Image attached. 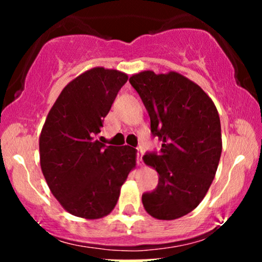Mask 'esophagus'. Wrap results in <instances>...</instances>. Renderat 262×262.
Listing matches in <instances>:
<instances>
[{
	"instance_id": "1",
	"label": "esophagus",
	"mask_w": 262,
	"mask_h": 262,
	"mask_svg": "<svg viewBox=\"0 0 262 262\" xmlns=\"http://www.w3.org/2000/svg\"><path fill=\"white\" fill-rule=\"evenodd\" d=\"M143 154H144V150L143 148H138V164L140 165V166H143Z\"/></svg>"
}]
</instances>
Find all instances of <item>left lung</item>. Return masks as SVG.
Returning <instances> with one entry per match:
<instances>
[{
    "label": "left lung",
    "instance_id": "left-lung-1",
    "mask_svg": "<svg viewBox=\"0 0 262 262\" xmlns=\"http://www.w3.org/2000/svg\"><path fill=\"white\" fill-rule=\"evenodd\" d=\"M150 117L151 133L162 140L159 154L143 160L159 173L156 189L141 197L151 217L172 221L202 202L222 154L221 119L214 102L196 82L170 71H141L129 79Z\"/></svg>",
    "mask_w": 262,
    "mask_h": 262
}]
</instances>
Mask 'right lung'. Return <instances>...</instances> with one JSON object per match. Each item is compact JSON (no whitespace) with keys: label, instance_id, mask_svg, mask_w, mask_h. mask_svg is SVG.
Here are the masks:
<instances>
[{"label":"right lung","instance_id":"obj_1","mask_svg":"<svg viewBox=\"0 0 262 262\" xmlns=\"http://www.w3.org/2000/svg\"><path fill=\"white\" fill-rule=\"evenodd\" d=\"M128 75L102 66L66 85L39 137L41 172L53 196L70 214L100 219L112 212L137 164V150L96 139Z\"/></svg>","mask_w":262,"mask_h":262}]
</instances>
